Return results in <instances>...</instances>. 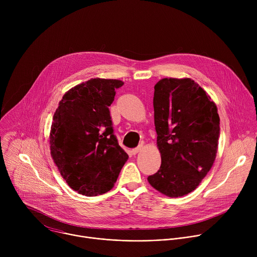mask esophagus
<instances>
[{
    "label": "esophagus",
    "instance_id": "1",
    "mask_svg": "<svg viewBox=\"0 0 257 257\" xmlns=\"http://www.w3.org/2000/svg\"><path fill=\"white\" fill-rule=\"evenodd\" d=\"M142 150H143V145H142V144H140L139 146H137L136 149H133V150L131 151V153H132V155H133V156H135L136 154H138V153H139V152H141Z\"/></svg>",
    "mask_w": 257,
    "mask_h": 257
}]
</instances>
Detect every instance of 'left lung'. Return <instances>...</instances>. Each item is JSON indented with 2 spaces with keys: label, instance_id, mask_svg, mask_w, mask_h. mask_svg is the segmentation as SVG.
<instances>
[{
  "label": "left lung",
  "instance_id": "1",
  "mask_svg": "<svg viewBox=\"0 0 257 257\" xmlns=\"http://www.w3.org/2000/svg\"><path fill=\"white\" fill-rule=\"evenodd\" d=\"M154 109L162 165L148 180L166 196H184L197 188L215 160L217 107L194 80L163 78L155 85Z\"/></svg>",
  "mask_w": 257,
  "mask_h": 257
}]
</instances>
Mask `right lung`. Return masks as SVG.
I'll return each instance as SVG.
<instances>
[{
  "label": "right lung",
  "instance_id": "1",
  "mask_svg": "<svg viewBox=\"0 0 257 257\" xmlns=\"http://www.w3.org/2000/svg\"><path fill=\"white\" fill-rule=\"evenodd\" d=\"M123 84L91 78L69 89L54 114L51 156L67 184L79 194L96 196L111 190L129 158L114 135L108 109Z\"/></svg>",
  "mask_w": 257,
  "mask_h": 257
}]
</instances>
